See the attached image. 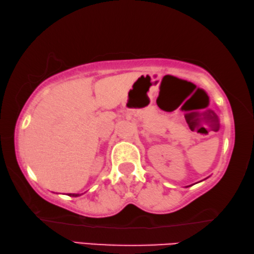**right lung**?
Returning <instances> with one entry per match:
<instances>
[{"label":"right lung","instance_id":"obj_1","mask_svg":"<svg viewBox=\"0 0 254 254\" xmlns=\"http://www.w3.org/2000/svg\"><path fill=\"white\" fill-rule=\"evenodd\" d=\"M68 196H72V197H77V196H80V194H78V193H68Z\"/></svg>","mask_w":254,"mask_h":254}]
</instances>
